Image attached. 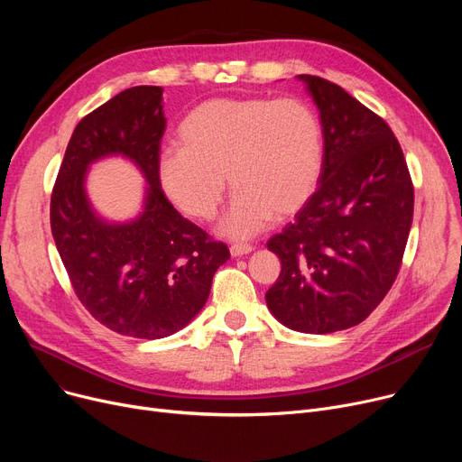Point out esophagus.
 <instances>
[{
	"label": "esophagus",
	"instance_id": "esophagus-1",
	"mask_svg": "<svg viewBox=\"0 0 462 462\" xmlns=\"http://www.w3.org/2000/svg\"><path fill=\"white\" fill-rule=\"evenodd\" d=\"M253 251H254L253 245H241V244H237V245H232V247H230V254H232L234 258L245 256V254H249V253H253Z\"/></svg>",
	"mask_w": 462,
	"mask_h": 462
}]
</instances>
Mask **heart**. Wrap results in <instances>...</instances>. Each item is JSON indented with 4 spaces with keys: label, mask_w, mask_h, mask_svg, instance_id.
I'll return each mask as SVG.
<instances>
[{
    "label": "heart",
    "mask_w": 462,
    "mask_h": 462,
    "mask_svg": "<svg viewBox=\"0 0 462 462\" xmlns=\"http://www.w3.org/2000/svg\"><path fill=\"white\" fill-rule=\"evenodd\" d=\"M178 148L161 155L159 183L183 215L211 221L236 192L218 232L249 239L273 218L298 213L319 187L324 127L298 97H221L194 106L178 125Z\"/></svg>",
    "instance_id": "1"
}]
</instances>
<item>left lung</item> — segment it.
Masks as SVG:
<instances>
[{
  "label": "left lung",
  "mask_w": 462,
  "mask_h": 462,
  "mask_svg": "<svg viewBox=\"0 0 462 462\" xmlns=\"http://www.w3.org/2000/svg\"><path fill=\"white\" fill-rule=\"evenodd\" d=\"M320 112V187L294 223L268 241L282 263L265 294L273 317L301 333L365 320L399 273L414 215V187L385 121L341 86L298 75Z\"/></svg>",
  "instance_id": "left-lung-1"
}]
</instances>
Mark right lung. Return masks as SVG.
<instances>
[{"label":"right lung","instance_id":"right-lung-1","mask_svg":"<svg viewBox=\"0 0 462 462\" xmlns=\"http://www.w3.org/2000/svg\"><path fill=\"white\" fill-rule=\"evenodd\" d=\"M164 125L162 88L117 93L72 133L51 200L52 236L79 300L95 320L136 338H162L192 322L230 258L164 197ZM112 156L134 163L146 181L141 211L127 222L101 216L85 189L88 168Z\"/></svg>","mask_w":462,"mask_h":462}]
</instances>
